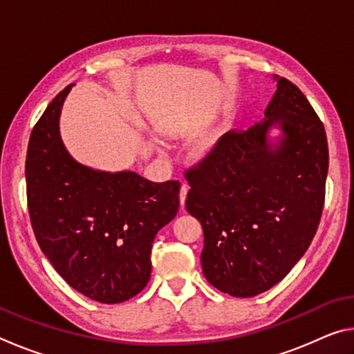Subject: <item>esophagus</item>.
I'll list each match as a JSON object with an SVG mask.
<instances>
[{
	"instance_id": "1",
	"label": "esophagus",
	"mask_w": 354,
	"mask_h": 354,
	"mask_svg": "<svg viewBox=\"0 0 354 354\" xmlns=\"http://www.w3.org/2000/svg\"><path fill=\"white\" fill-rule=\"evenodd\" d=\"M187 192H189V185L183 184L181 190H179V201H181L183 207H184V203H185V196H187Z\"/></svg>"
}]
</instances>
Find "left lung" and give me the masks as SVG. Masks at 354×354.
I'll use <instances>...</instances> for the list:
<instances>
[{
	"label": "left lung",
	"mask_w": 354,
	"mask_h": 354,
	"mask_svg": "<svg viewBox=\"0 0 354 354\" xmlns=\"http://www.w3.org/2000/svg\"><path fill=\"white\" fill-rule=\"evenodd\" d=\"M266 118L248 131H227L185 170V207L205 232L203 273L218 290L241 298L268 290L292 270L313 242L325 205L328 140L314 107L281 77ZM274 122L285 137L272 150L265 136Z\"/></svg>",
	"instance_id": "1"
}]
</instances>
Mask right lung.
Masks as SVG:
<instances>
[{"label": "right lung", "mask_w": 354, "mask_h": 354, "mask_svg": "<svg viewBox=\"0 0 354 354\" xmlns=\"http://www.w3.org/2000/svg\"><path fill=\"white\" fill-rule=\"evenodd\" d=\"M71 84L56 95L29 137L28 211L35 239L56 272L82 295L113 304L136 297L151 274V247L179 209V181L77 164L59 136Z\"/></svg>", "instance_id": "obj_1"}]
</instances>
